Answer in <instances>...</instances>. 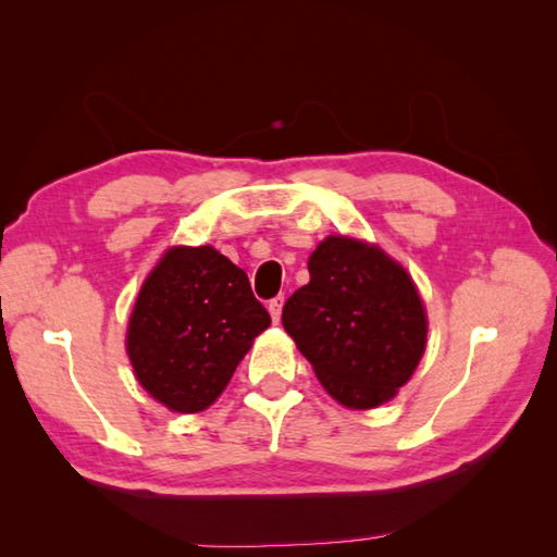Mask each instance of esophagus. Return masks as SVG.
<instances>
[{"label":"esophagus","mask_w":557,"mask_h":557,"mask_svg":"<svg viewBox=\"0 0 557 557\" xmlns=\"http://www.w3.org/2000/svg\"><path fill=\"white\" fill-rule=\"evenodd\" d=\"M282 304H285V297H275V299H270L268 301V311H270V315H272V321H280V315H282Z\"/></svg>","instance_id":"obj_1"}]
</instances>
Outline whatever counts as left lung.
<instances>
[{
  "label": "left lung",
  "mask_w": 557,
  "mask_h": 557,
  "mask_svg": "<svg viewBox=\"0 0 557 557\" xmlns=\"http://www.w3.org/2000/svg\"><path fill=\"white\" fill-rule=\"evenodd\" d=\"M309 275L282 309L287 335L342 407L385 405L409 383L429 337L407 268L377 244L330 234L311 253Z\"/></svg>",
  "instance_id": "left-lung-1"
}]
</instances>
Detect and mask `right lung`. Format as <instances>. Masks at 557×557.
Returning <instances> with one entry per match:
<instances>
[{
  "label": "right lung",
  "instance_id": "right-lung-1",
  "mask_svg": "<svg viewBox=\"0 0 557 557\" xmlns=\"http://www.w3.org/2000/svg\"><path fill=\"white\" fill-rule=\"evenodd\" d=\"M268 325L246 272L215 246H170L140 285L126 354L152 399L198 413L224 393Z\"/></svg>",
  "mask_w": 557,
  "mask_h": 557
}]
</instances>
